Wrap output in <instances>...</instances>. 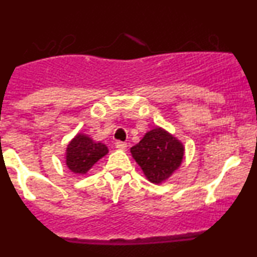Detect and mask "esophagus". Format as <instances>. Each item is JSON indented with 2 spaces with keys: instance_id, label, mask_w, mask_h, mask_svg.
<instances>
[{
  "instance_id": "obj_1",
  "label": "esophagus",
  "mask_w": 257,
  "mask_h": 257,
  "mask_svg": "<svg viewBox=\"0 0 257 257\" xmlns=\"http://www.w3.org/2000/svg\"><path fill=\"white\" fill-rule=\"evenodd\" d=\"M114 146H116V149L122 150V151H124V150L126 149V144L122 143V141H117V143L114 144Z\"/></svg>"
}]
</instances>
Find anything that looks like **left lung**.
Returning <instances> with one entry per match:
<instances>
[{"instance_id": "obj_1", "label": "left lung", "mask_w": 257, "mask_h": 257, "mask_svg": "<svg viewBox=\"0 0 257 257\" xmlns=\"http://www.w3.org/2000/svg\"><path fill=\"white\" fill-rule=\"evenodd\" d=\"M131 153L145 178L159 185L168 181L181 167L185 146L175 135L162 126H155L132 147Z\"/></svg>"}]
</instances>
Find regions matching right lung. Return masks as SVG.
Segmentation results:
<instances>
[{"mask_svg": "<svg viewBox=\"0 0 257 257\" xmlns=\"http://www.w3.org/2000/svg\"><path fill=\"white\" fill-rule=\"evenodd\" d=\"M107 153L108 149L105 144L94 141L84 133H77L67 144L65 164L72 173L84 175Z\"/></svg>", "mask_w": 257, "mask_h": 257, "instance_id": "right-lung-1", "label": "right lung"}]
</instances>
